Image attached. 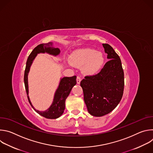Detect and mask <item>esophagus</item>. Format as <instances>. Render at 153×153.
Here are the masks:
<instances>
[{"instance_id":"obj_1","label":"esophagus","mask_w":153,"mask_h":153,"mask_svg":"<svg viewBox=\"0 0 153 153\" xmlns=\"http://www.w3.org/2000/svg\"><path fill=\"white\" fill-rule=\"evenodd\" d=\"M76 81H77V84H80V81H81V79H80V77H79V76H77V77Z\"/></svg>"}]
</instances>
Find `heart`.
I'll return each instance as SVG.
<instances>
[{
    "label": "heart",
    "instance_id": "obj_1",
    "mask_svg": "<svg viewBox=\"0 0 153 153\" xmlns=\"http://www.w3.org/2000/svg\"><path fill=\"white\" fill-rule=\"evenodd\" d=\"M71 63L77 67H81L82 73L87 76L97 74L104 62L102 53L92 49H82L73 53L70 56Z\"/></svg>",
    "mask_w": 153,
    "mask_h": 153
}]
</instances>
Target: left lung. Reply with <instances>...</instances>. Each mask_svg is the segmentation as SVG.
<instances>
[{"instance_id": "obj_1", "label": "left lung", "mask_w": 153, "mask_h": 153, "mask_svg": "<svg viewBox=\"0 0 153 153\" xmlns=\"http://www.w3.org/2000/svg\"><path fill=\"white\" fill-rule=\"evenodd\" d=\"M102 45L110 60L97 74L86 76L80 82L87 110L96 117L111 112L119 103L124 88V73L119 56L110 45Z\"/></svg>"}]
</instances>
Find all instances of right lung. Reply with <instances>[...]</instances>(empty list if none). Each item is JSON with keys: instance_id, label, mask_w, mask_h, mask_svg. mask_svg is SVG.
I'll use <instances>...</instances> for the list:
<instances>
[{"instance_id": "add662e5", "label": "right lung", "mask_w": 153, "mask_h": 153, "mask_svg": "<svg viewBox=\"0 0 153 153\" xmlns=\"http://www.w3.org/2000/svg\"><path fill=\"white\" fill-rule=\"evenodd\" d=\"M60 53V49L58 48L53 47V42H48L47 43H42L37 45L31 53L27 61L26 68L24 74V83L25 90L27 94L28 101L35 110L40 116L44 117L47 119H54L59 117L63 113L65 108V100L67 97L69 96L73 87L76 85V76L73 77H64L61 78L57 88L54 93V99L52 104L44 111H40L37 110L33 106L29 97V89H28V76L30 70L31 65L39 53H47L50 55L57 56L59 55Z\"/></svg>"}]
</instances>
